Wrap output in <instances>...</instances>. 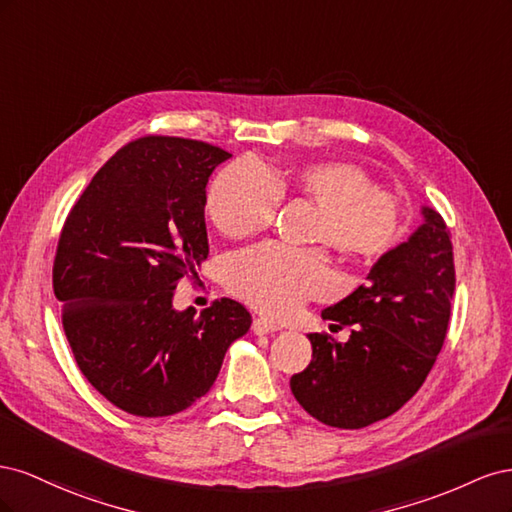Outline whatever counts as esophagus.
<instances>
[{
    "instance_id": "1",
    "label": "esophagus",
    "mask_w": 512,
    "mask_h": 512,
    "mask_svg": "<svg viewBox=\"0 0 512 512\" xmlns=\"http://www.w3.org/2000/svg\"><path fill=\"white\" fill-rule=\"evenodd\" d=\"M252 331L256 335H269V333L280 331V327H277V324H273V322H269V320H265V318H256L252 322Z\"/></svg>"
}]
</instances>
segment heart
Wrapping results in <instances>:
<instances>
[{
    "instance_id": "1",
    "label": "heart",
    "mask_w": 512,
    "mask_h": 512,
    "mask_svg": "<svg viewBox=\"0 0 512 512\" xmlns=\"http://www.w3.org/2000/svg\"><path fill=\"white\" fill-rule=\"evenodd\" d=\"M282 198L316 205L307 241L327 245L352 267L376 265L404 232L399 200L346 160H312L267 173L252 162L228 164L211 181L205 209L224 237L245 239L271 224ZM226 286L260 314L280 320L327 294L331 269L322 250L267 243L228 260Z\"/></svg>"
}]
</instances>
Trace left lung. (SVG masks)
Segmentation results:
<instances>
[{
    "mask_svg": "<svg viewBox=\"0 0 512 512\" xmlns=\"http://www.w3.org/2000/svg\"><path fill=\"white\" fill-rule=\"evenodd\" d=\"M408 243L371 267L367 282L327 307L331 327H352L346 344L309 333L312 361L290 391L316 421L363 429L395 414L421 389L444 346L455 294L451 230L425 209Z\"/></svg>",
    "mask_w": 512,
    "mask_h": 512,
    "instance_id": "obj_1",
    "label": "left lung"
}]
</instances>
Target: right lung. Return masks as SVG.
<instances>
[{
    "label": "right lung",
    "mask_w": 512,
    "mask_h": 512,
    "mask_svg": "<svg viewBox=\"0 0 512 512\" xmlns=\"http://www.w3.org/2000/svg\"><path fill=\"white\" fill-rule=\"evenodd\" d=\"M230 153L192 138L147 134L123 145L70 209L53 260V290L74 361L119 410L170 416L218 378L252 324L215 299L175 312L173 292L209 256L205 188Z\"/></svg>",
    "instance_id": "add662e5"
}]
</instances>
